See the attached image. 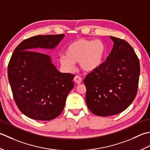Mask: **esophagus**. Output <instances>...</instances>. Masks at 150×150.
Here are the masks:
<instances>
[{
	"label": "esophagus",
	"instance_id": "34e87169",
	"mask_svg": "<svg viewBox=\"0 0 150 150\" xmlns=\"http://www.w3.org/2000/svg\"><path fill=\"white\" fill-rule=\"evenodd\" d=\"M81 80H82L81 78L79 77V76H76L74 78V81L76 82V83H77V84L81 83Z\"/></svg>",
	"mask_w": 150,
	"mask_h": 150
}]
</instances>
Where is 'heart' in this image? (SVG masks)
Here are the masks:
<instances>
[{"label":"heart","mask_w":150,"mask_h":150,"mask_svg":"<svg viewBox=\"0 0 150 150\" xmlns=\"http://www.w3.org/2000/svg\"><path fill=\"white\" fill-rule=\"evenodd\" d=\"M106 52L105 45L102 41L79 39L68 45L64 52L65 56L60 57L59 62L68 71H71L74 64L79 63L82 71L91 73L102 66Z\"/></svg>","instance_id":"obj_1"}]
</instances>
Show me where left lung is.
Returning <instances> with one entry per match:
<instances>
[{
	"label": "left lung",
	"mask_w": 150,
	"mask_h": 150,
	"mask_svg": "<svg viewBox=\"0 0 150 150\" xmlns=\"http://www.w3.org/2000/svg\"><path fill=\"white\" fill-rule=\"evenodd\" d=\"M110 38L114 45L106 62L83 79L87 108L100 117L117 115L131 105L140 76L139 60L132 47L123 39Z\"/></svg>",
	"instance_id": "1"
}]
</instances>
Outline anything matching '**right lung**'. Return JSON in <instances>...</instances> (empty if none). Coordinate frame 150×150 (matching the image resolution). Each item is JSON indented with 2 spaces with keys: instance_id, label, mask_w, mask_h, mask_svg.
Instances as JSON below:
<instances>
[{
  "instance_id": "add662e5",
  "label": "right lung",
  "mask_w": 150,
  "mask_h": 150,
  "mask_svg": "<svg viewBox=\"0 0 150 150\" xmlns=\"http://www.w3.org/2000/svg\"><path fill=\"white\" fill-rule=\"evenodd\" d=\"M65 35H36L13 51L8 67L15 102L23 113L37 120H50L63 111L74 76L60 72L52 57L36 49L54 50Z\"/></svg>"
}]
</instances>
